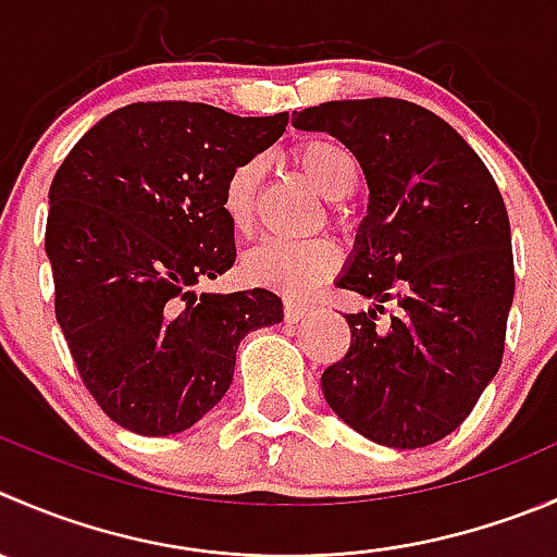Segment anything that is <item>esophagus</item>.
Returning <instances> with one entry per match:
<instances>
[{"label":"esophagus","instance_id":"esophagus-1","mask_svg":"<svg viewBox=\"0 0 557 557\" xmlns=\"http://www.w3.org/2000/svg\"><path fill=\"white\" fill-rule=\"evenodd\" d=\"M305 315H307V305H305V301L285 299V318H288L290 323L301 321V318H305Z\"/></svg>","mask_w":557,"mask_h":557}]
</instances>
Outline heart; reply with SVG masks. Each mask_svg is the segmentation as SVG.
I'll list each match as a JSON object with an SVG mask.
<instances>
[{"mask_svg": "<svg viewBox=\"0 0 557 557\" xmlns=\"http://www.w3.org/2000/svg\"><path fill=\"white\" fill-rule=\"evenodd\" d=\"M296 169L307 176L315 193L326 201H343L356 187V160L348 149L326 138H312L290 152ZM261 160H245L231 171L223 187V209L236 234H247L256 214V196L261 185ZM339 263L334 242L323 236L312 239H267L252 247L242 261V272L250 283L267 285L288 296H301L332 277Z\"/></svg>", "mask_w": 557, "mask_h": 557, "instance_id": "obj_1", "label": "heart"}]
</instances>
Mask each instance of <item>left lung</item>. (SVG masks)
Masks as SVG:
<instances>
[{
  "mask_svg": "<svg viewBox=\"0 0 557 557\" xmlns=\"http://www.w3.org/2000/svg\"><path fill=\"white\" fill-rule=\"evenodd\" d=\"M354 152L370 187L337 288L372 301L348 312V354L321 375L329 408L364 438L422 449L455 433L504 359L515 256L504 198L460 133L397 97L294 111ZM392 300L388 324L376 312Z\"/></svg>",
  "mask_w": 557,
  "mask_h": 557,
  "instance_id": "1",
  "label": "left lung"
}]
</instances>
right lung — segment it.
<instances>
[{
  "instance_id": "1",
  "label": "right lung",
  "mask_w": 557,
  "mask_h": 557,
  "mask_svg": "<svg viewBox=\"0 0 557 557\" xmlns=\"http://www.w3.org/2000/svg\"><path fill=\"white\" fill-rule=\"evenodd\" d=\"M288 113L133 102L70 149L48 193L53 307L78 375L119 428L174 435L234 381L236 348L283 321L267 288L196 294L236 261L231 171L272 147Z\"/></svg>"
}]
</instances>
